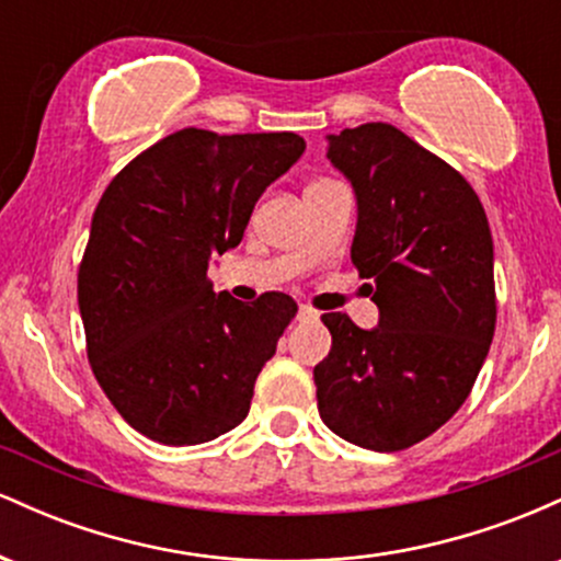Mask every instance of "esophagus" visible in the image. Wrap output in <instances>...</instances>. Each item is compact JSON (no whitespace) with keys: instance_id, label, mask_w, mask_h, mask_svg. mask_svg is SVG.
<instances>
[{"instance_id":"obj_1","label":"esophagus","mask_w":561,"mask_h":561,"mask_svg":"<svg viewBox=\"0 0 561 561\" xmlns=\"http://www.w3.org/2000/svg\"><path fill=\"white\" fill-rule=\"evenodd\" d=\"M313 319H319V313L313 311L311 306H300L298 308V321H313Z\"/></svg>"}]
</instances>
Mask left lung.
<instances>
[{
  "instance_id": "left-lung-1",
  "label": "left lung",
  "mask_w": 561,
  "mask_h": 561,
  "mask_svg": "<svg viewBox=\"0 0 561 561\" xmlns=\"http://www.w3.org/2000/svg\"><path fill=\"white\" fill-rule=\"evenodd\" d=\"M356 195L351 259L371 279V330L324 313L332 351L313 366L319 416L334 435L401 450L467 401L495 330L493 237L459 171L390 124L327 137Z\"/></svg>"
}]
</instances>
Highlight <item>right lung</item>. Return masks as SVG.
<instances>
[{"mask_svg":"<svg viewBox=\"0 0 561 561\" xmlns=\"http://www.w3.org/2000/svg\"><path fill=\"white\" fill-rule=\"evenodd\" d=\"M306 152L293 131L182 128L126 165L96 205L79 268L92 371L137 433L197 446L250 411L298 306L214 293L208 266L242 242L268 184Z\"/></svg>","mask_w":561,"mask_h":561,"instance_id":"obj_1","label":"right lung"}]
</instances>
